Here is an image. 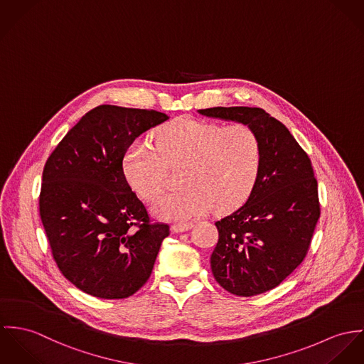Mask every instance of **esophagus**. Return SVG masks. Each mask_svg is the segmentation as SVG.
<instances>
[{
	"label": "esophagus",
	"mask_w": 364,
	"mask_h": 364,
	"mask_svg": "<svg viewBox=\"0 0 364 364\" xmlns=\"http://www.w3.org/2000/svg\"><path fill=\"white\" fill-rule=\"evenodd\" d=\"M194 226V223L193 222H184V223H174L173 226H171V232H174V233H181V232H187V230H190L191 228Z\"/></svg>",
	"instance_id": "esophagus-1"
}]
</instances>
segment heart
I'll use <instances>...</instances> for the list:
<instances>
[{"mask_svg":"<svg viewBox=\"0 0 364 364\" xmlns=\"http://www.w3.org/2000/svg\"><path fill=\"white\" fill-rule=\"evenodd\" d=\"M156 149L134 141L122 156V173L131 188L154 200L164 187L167 168L183 166L180 191L154 202L163 220H186L212 210L229 212L250 197L261 167V144L247 124L226 127L181 117L155 134Z\"/></svg>","mask_w":364,"mask_h":364,"instance_id":"heart-1","label":"heart"}]
</instances>
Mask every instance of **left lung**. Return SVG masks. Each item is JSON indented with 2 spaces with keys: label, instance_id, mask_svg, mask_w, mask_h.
I'll return each instance as SVG.
<instances>
[{
  "label": "left lung",
  "instance_id": "8db88e82",
  "mask_svg": "<svg viewBox=\"0 0 364 364\" xmlns=\"http://www.w3.org/2000/svg\"><path fill=\"white\" fill-rule=\"evenodd\" d=\"M206 117L250 125L261 144V167L248 200L215 225L213 278L236 296L281 284L304 259L320 218L318 187L307 154L282 122L259 107H212Z\"/></svg>",
  "mask_w": 364,
  "mask_h": 364
}]
</instances>
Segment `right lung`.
Wrapping results in <instances>:
<instances>
[{
	"label": "right lung",
	"instance_id": "right-lung-1",
	"mask_svg": "<svg viewBox=\"0 0 364 364\" xmlns=\"http://www.w3.org/2000/svg\"><path fill=\"white\" fill-rule=\"evenodd\" d=\"M155 110L103 105L73 127L43 170L41 223L61 274L99 299H125L149 279L168 226L149 223L122 173L127 148L167 122Z\"/></svg>",
	"mask_w": 364,
	"mask_h": 364
}]
</instances>
